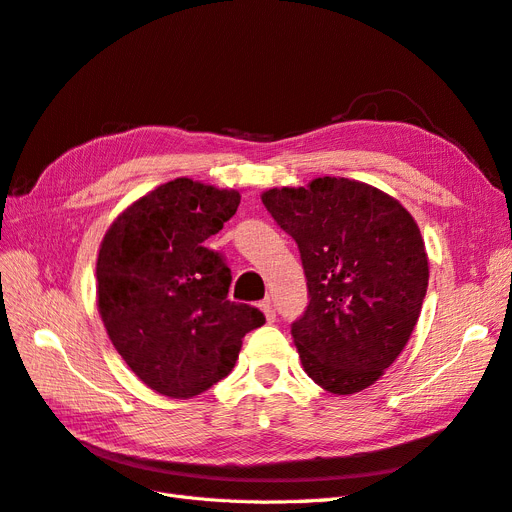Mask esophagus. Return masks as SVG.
<instances>
[{
  "label": "esophagus",
  "instance_id": "esophagus-1",
  "mask_svg": "<svg viewBox=\"0 0 512 512\" xmlns=\"http://www.w3.org/2000/svg\"><path fill=\"white\" fill-rule=\"evenodd\" d=\"M260 309H262V312H265V316H267V320H269V322H273V320H275V307H273L271 299L260 301Z\"/></svg>",
  "mask_w": 512,
  "mask_h": 512
}]
</instances>
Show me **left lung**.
Instances as JSON below:
<instances>
[{
    "label": "left lung",
    "instance_id": "left-lung-1",
    "mask_svg": "<svg viewBox=\"0 0 512 512\" xmlns=\"http://www.w3.org/2000/svg\"><path fill=\"white\" fill-rule=\"evenodd\" d=\"M262 205L301 252L309 303L290 333L303 369L335 395L367 389L421 314L429 282L421 230L395 198L344 177L273 188Z\"/></svg>",
    "mask_w": 512,
    "mask_h": 512
}]
</instances>
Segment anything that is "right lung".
Returning <instances> with one entry per match:
<instances>
[{
  "label": "right lung",
  "instance_id": "obj_1",
  "mask_svg": "<svg viewBox=\"0 0 512 512\" xmlns=\"http://www.w3.org/2000/svg\"><path fill=\"white\" fill-rule=\"evenodd\" d=\"M239 203L235 190L179 177L138 198L102 239L96 286L106 333L160 395L211 389L235 367L245 333L265 324L258 307L228 299L230 269L205 247Z\"/></svg>",
  "mask_w": 512,
  "mask_h": 512
}]
</instances>
